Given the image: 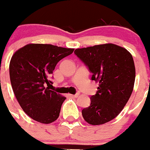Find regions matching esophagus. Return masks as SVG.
Segmentation results:
<instances>
[{
  "mask_svg": "<svg viewBox=\"0 0 150 150\" xmlns=\"http://www.w3.org/2000/svg\"><path fill=\"white\" fill-rule=\"evenodd\" d=\"M79 95H80V93H75V94H74V95H72V97L77 98V97H78V96H79Z\"/></svg>",
  "mask_w": 150,
  "mask_h": 150,
  "instance_id": "obj_1",
  "label": "esophagus"
}]
</instances>
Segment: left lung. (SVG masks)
<instances>
[{"label":"left lung","mask_w":150,"mask_h":150,"mask_svg":"<svg viewBox=\"0 0 150 150\" xmlns=\"http://www.w3.org/2000/svg\"><path fill=\"white\" fill-rule=\"evenodd\" d=\"M75 54L92 72V81L99 83L91 104L82 110L88 123L102 125L117 117L134 89L136 69L131 53L113 43L75 49Z\"/></svg>","instance_id":"obj_1"}]
</instances>
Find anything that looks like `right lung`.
Listing matches in <instances>:
<instances>
[{
    "instance_id": "1",
    "label": "right lung",
    "mask_w": 150,
    "mask_h": 150,
    "mask_svg": "<svg viewBox=\"0 0 150 150\" xmlns=\"http://www.w3.org/2000/svg\"><path fill=\"white\" fill-rule=\"evenodd\" d=\"M73 51L51 44L30 43L12 56L9 75L13 91L23 111L33 120L48 124L59 116L66 97L50 90L49 77L57 63Z\"/></svg>"
}]
</instances>
